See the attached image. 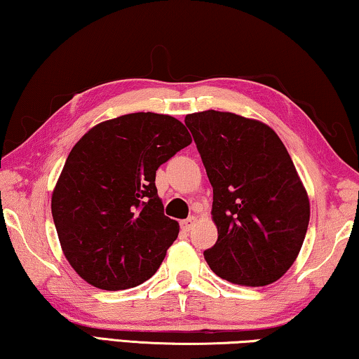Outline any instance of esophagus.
<instances>
[{"label": "esophagus", "mask_w": 359, "mask_h": 359, "mask_svg": "<svg viewBox=\"0 0 359 359\" xmlns=\"http://www.w3.org/2000/svg\"><path fill=\"white\" fill-rule=\"evenodd\" d=\"M196 223H197V218L196 217L186 218V219H183V222H181V229H183V231H191L192 226H194Z\"/></svg>", "instance_id": "34e87169"}]
</instances>
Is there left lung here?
Instances as JSON below:
<instances>
[{
  "mask_svg": "<svg viewBox=\"0 0 359 359\" xmlns=\"http://www.w3.org/2000/svg\"><path fill=\"white\" fill-rule=\"evenodd\" d=\"M213 187L218 239L203 257L229 283L260 287L287 273L310 222V198L266 123L218 110L186 115Z\"/></svg>",
  "mask_w": 359,
  "mask_h": 359,
  "instance_id": "1",
  "label": "left lung"
}]
</instances>
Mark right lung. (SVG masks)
Instances as JSON below:
<instances>
[{
  "instance_id": "add662e5",
  "label": "right lung",
  "mask_w": 359,
  "mask_h": 359,
  "mask_svg": "<svg viewBox=\"0 0 359 359\" xmlns=\"http://www.w3.org/2000/svg\"><path fill=\"white\" fill-rule=\"evenodd\" d=\"M191 142L172 115L136 112L95 125L72 149L51 212L60 249L88 284L123 290L157 271L180 224L163 215L156 172Z\"/></svg>"
}]
</instances>
